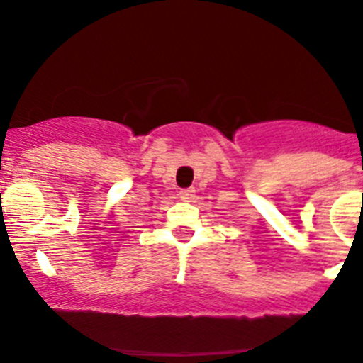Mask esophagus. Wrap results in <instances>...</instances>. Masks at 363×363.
<instances>
[{
	"instance_id": "1",
	"label": "esophagus",
	"mask_w": 363,
	"mask_h": 363,
	"mask_svg": "<svg viewBox=\"0 0 363 363\" xmlns=\"http://www.w3.org/2000/svg\"><path fill=\"white\" fill-rule=\"evenodd\" d=\"M194 193H196V191H194V188H188V189H181V193H179V194H181L182 200L191 201L194 198Z\"/></svg>"
}]
</instances>
